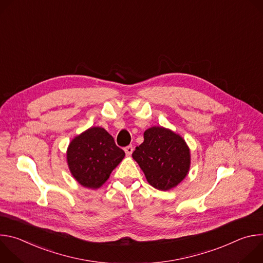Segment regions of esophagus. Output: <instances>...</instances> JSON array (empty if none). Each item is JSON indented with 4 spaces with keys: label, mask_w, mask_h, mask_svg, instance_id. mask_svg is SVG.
<instances>
[{
    "label": "esophagus",
    "mask_w": 263,
    "mask_h": 263,
    "mask_svg": "<svg viewBox=\"0 0 263 263\" xmlns=\"http://www.w3.org/2000/svg\"><path fill=\"white\" fill-rule=\"evenodd\" d=\"M124 149H125L126 155H127V156H130V155L132 154V152H133V146H132V145H128V146H126Z\"/></svg>",
    "instance_id": "esophagus-1"
}]
</instances>
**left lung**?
Listing matches in <instances>:
<instances>
[{
    "label": "left lung",
    "instance_id": "obj_1",
    "mask_svg": "<svg viewBox=\"0 0 263 263\" xmlns=\"http://www.w3.org/2000/svg\"><path fill=\"white\" fill-rule=\"evenodd\" d=\"M144 140L132 154L147 182L159 191L177 186L191 165L190 148L184 139L162 127H152L143 134Z\"/></svg>",
    "mask_w": 263,
    "mask_h": 263
}]
</instances>
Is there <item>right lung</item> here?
<instances>
[{
    "label": "right lung",
    "instance_id": "1",
    "mask_svg": "<svg viewBox=\"0 0 263 263\" xmlns=\"http://www.w3.org/2000/svg\"><path fill=\"white\" fill-rule=\"evenodd\" d=\"M125 157L114 137L105 129L92 127L74 137L67 148L71 175L81 185L99 189Z\"/></svg>",
    "mask_w": 263,
    "mask_h": 263
}]
</instances>
